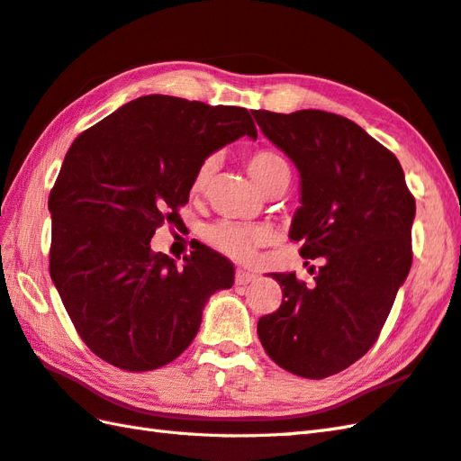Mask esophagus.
Instances as JSON below:
<instances>
[{
    "label": "esophagus",
    "instance_id": "1",
    "mask_svg": "<svg viewBox=\"0 0 461 461\" xmlns=\"http://www.w3.org/2000/svg\"><path fill=\"white\" fill-rule=\"evenodd\" d=\"M256 274L252 272H246V269H237V274H234V284L237 285H249L252 282H256Z\"/></svg>",
    "mask_w": 461,
    "mask_h": 461
}]
</instances>
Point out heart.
I'll return each instance as SVG.
<instances>
[{
  "label": "heart",
  "mask_w": 461,
  "mask_h": 461,
  "mask_svg": "<svg viewBox=\"0 0 461 461\" xmlns=\"http://www.w3.org/2000/svg\"><path fill=\"white\" fill-rule=\"evenodd\" d=\"M246 167H249L254 182L262 189H267L282 176H289L287 160L274 150L254 152L246 160ZM212 170H215V158L211 156V158H205L197 167L194 176V192H203L212 176ZM266 237L267 232L260 224H246L237 221H219L205 230V239L212 249L240 262L252 258L256 246H260Z\"/></svg>",
  "instance_id": "1"
}]
</instances>
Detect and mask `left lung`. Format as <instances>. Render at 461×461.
I'll use <instances>...</instances> for the list:
<instances>
[{"label": "left lung", "instance_id": "1", "mask_svg": "<svg viewBox=\"0 0 461 461\" xmlns=\"http://www.w3.org/2000/svg\"><path fill=\"white\" fill-rule=\"evenodd\" d=\"M252 115L301 176L289 239L307 260L322 258L312 287L272 274L284 301L258 336L279 367L322 379L375 344L412 264L417 205L395 154L354 121L319 109Z\"/></svg>", "mask_w": 461, "mask_h": 461}]
</instances>
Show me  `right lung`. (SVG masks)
Returning a JSON list of instances; mask_svg holds the SVG:
<instances>
[{
	"label": "right lung",
	"mask_w": 461,
	"mask_h": 461,
	"mask_svg": "<svg viewBox=\"0 0 461 461\" xmlns=\"http://www.w3.org/2000/svg\"><path fill=\"white\" fill-rule=\"evenodd\" d=\"M256 125L244 107L144 95L77 137L49 195L50 277L80 339L101 360L150 372L192 344L207 299L234 267L207 246L177 266L150 250L177 224L199 164Z\"/></svg>",
	"instance_id": "right-lung-1"
}]
</instances>
